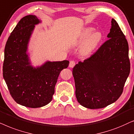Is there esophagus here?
<instances>
[{
	"mask_svg": "<svg viewBox=\"0 0 134 134\" xmlns=\"http://www.w3.org/2000/svg\"><path fill=\"white\" fill-rule=\"evenodd\" d=\"M75 65V62L74 60H71L70 63H69V67H70V68H73Z\"/></svg>",
	"mask_w": 134,
	"mask_h": 134,
	"instance_id": "1",
	"label": "esophagus"
}]
</instances>
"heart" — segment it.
Instances as JSON below:
<instances>
[{
  "label": "heart",
  "mask_w": 134,
  "mask_h": 134,
  "mask_svg": "<svg viewBox=\"0 0 134 134\" xmlns=\"http://www.w3.org/2000/svg\"><path fill=\"white\" fill-rule=\"evenodd\" d=\"M93 27L85 28L80 34L76 41V46H81V53L84 56H88L94 52L100 44L103 39L101 32L94 31Z\"/></svg>",
  "instance_id": "obj_1"
}]
</instances>
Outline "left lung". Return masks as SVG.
Listing matches in <instances>:
<instances>
[{
	"instance_id": "left-lung-1",
	"label": "left lung",
	"mask_w": 134,
	"mask_h": 134,
	"mask_svg": "<svg viewBox=\"0 0 134 134\" xmlns=\"http://www.w3.org/2000/svg\"><path fill=\"white\" fill-rule=\"evenodd\" d=\"M111 22L108 40L72 70L76 99L90 109L104 108L116 101L129 75L127 41L116 21L112 19Z\"/></svg>"
}]
</instances>
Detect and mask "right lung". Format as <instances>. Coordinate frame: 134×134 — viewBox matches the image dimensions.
<instances>
[{"label":"right lung","mask_w":134,"mask_h":134,"mask_svg":"<svg viewBox=\"0 0 134 134\" xmlns=\"http://www.w3.org/2000/svg\"><path fill=\"white\" fill-rule=\"evenodd\" d=\"M41 21L35 15L23 18L5 44L3 76L17 103L29 108L45 106L52 100L60 71L68 67L69 60L46 61L38 67L31 65L28 44L35 28Z\"/></svg>","instance_id":"add662e5"}]
</instances>
